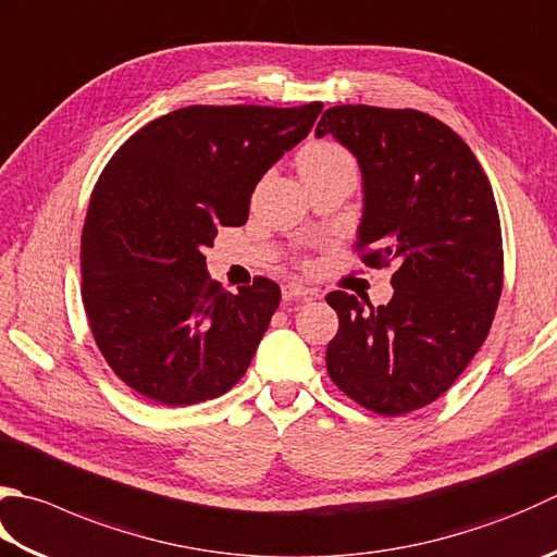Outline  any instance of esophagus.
<instances>
[{
    "instance_id": "1",
    "label": "esophagus",
    "mask_w": 557,
    "mask_h": 557,
    "mask_svg": "<svg viewBox=\"0 0 557 557\" xmlns=\"http://www.w3.org/2000/svg\"><path fill=\"white\" fill-rule=\"evenodd\" d=\"M311 289L304 287V285H297V282H289V285L282 287V297H285V301H297V299H307L311 297Z\"/></svg>"
}]
</instances>
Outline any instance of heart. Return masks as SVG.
<instances>
[{
    "instance_id": "1",
    "label": "heart",
    "mask_w": 557,
    "mask_h": 557,
    "mask_svg": "<svg viewBox=\"0 0 557 557\" xmlns=\"http://www.w3.org/2000/svg\"><path fill=\"white\" fill-rule=\"evenodd\" d=\"M343 161H350V157H347V151L343 147L333 145V141H313V145H309L299 154V169L304 173V171L333 166V163H343Z\"/></svg>"
}]
</instances>
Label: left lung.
Wrapping results in <instances>:
<instances>
[{"mask_svg": "<svg viewBox=\"0 0 557 557\" xmlns=\"http://www.w3.org/2000/svg\"><path fill=\"white\" fill-rule=\"evenodd\" d=\"M333 135L362 171L357 248L394 265V297L372 307L331 292L341 319L325 367L347 396L379 416L437 400L485 343L503 292V234L481 163L437 117L335 106L315 137Z\"/></svg>", "mask_w": 557, "mask_h": 557, "instance_id": "left-lung-1", "label": "left lung"}]
</instances>
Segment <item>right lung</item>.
I'll list each match as a JSON object with an SVG mask.
<instances>
[{
	"instance_id": "right-lung-1",
	"label": "right lung",
	"mask_w": 557,
	"mask_h": 557,
	"mask_svg": "<svg viewBox=\"0 0 557 557\" xmlns=\"http://www.w3.org/2000/svg\"><path fill=\"white\" fill-rule=\"evenodd\" d=\"M323 103L188 106L151 120L108 161L82 234V299L106 362L161 406L226 394L280 307L256 277L207 275L216 228L242 226L258 181L309 135Z\"/></svg>"
}]
</instances>
